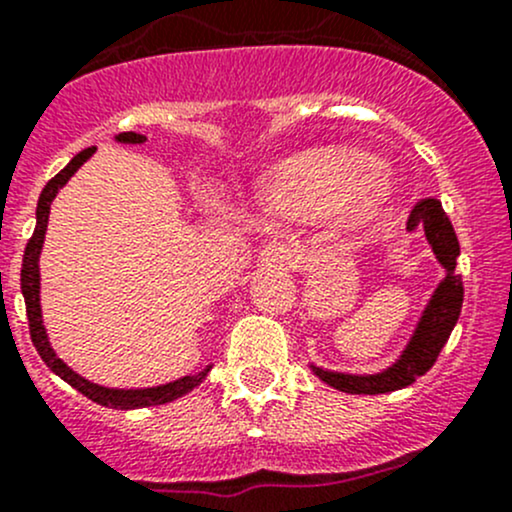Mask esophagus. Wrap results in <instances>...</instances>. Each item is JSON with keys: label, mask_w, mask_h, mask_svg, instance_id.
<instances>
[{"label": "esophagus", "mask_w": 512, "mask_h": 512, "mask_svg": "<svg viewBox=\"0 0 512 512\" xmlns=\"http://www.w3.org/2000/svg\"><path fill=\"white\" fill-rule=\"evenodd\" d=\"M293 261H295L293 251H290L285 244L266 246V249L261 251V256H258V266L280 268V271H285V268L293 266Z\"/></svg>", "instance_id": "obj_1"}]
</instances>
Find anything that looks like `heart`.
<instances>
[{"label": "heart", "mask_w": 512, "mask_h": 512, "mask_svg": "<svg viewBox=\"0 0 512 512\" xmlns=\"http://www.w3.org/2000/svg\"><path fill=\"white\" fill-rule=\"evenodd\" d=\"M381 163L359 151L307 153L285 163L263 185L261 202L268 210L317 217L344 210L346 219H366L383 207L390 188Z\"/></svg>", "instance_id": "1"}]
</instances>
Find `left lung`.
Masks as SVG:
<instances>
[{"instance_id":"left-lung-1","label":"left lung","mask_w":512,"mask_h":512,"mask_svg":"<svg viewBox=\"0 0 512 512\" xmlns=\"http://www.w3.org/2000/svg\"><path fill=\"white\" fill-rule=\"evenodd\" d=\"M425 232L434 258L444 268V276L434 285L430 300L422 307V315L412 329L408 344L398 354L393 364L376 373H346L332 371L310 364L312 373L327 386L351 395H381L393 390L408 388L417 376H425L437 361L439 351L447 344L449 334L459 320L461 302H464V285L461 276L454 273L456 256H459V239H456L452 222L442 210L439 200H422L412 207L405 234Z\"/></svg>"}]
</instances>
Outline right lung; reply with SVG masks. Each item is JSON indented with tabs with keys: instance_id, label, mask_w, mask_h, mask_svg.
<instances>
[{
	"instance_id": "add662e5",
	"label": "right lung",
	"mask_w": 512,
	"mask_h": 512,
	"mask_svg": "<svg viewBox=\"0 0 512 512\" xmlns=\"http://www.w3.org/2000/svg\"><path fill=\"white\" fill-rule=\"evenodd\" d=\"M114 141L119 144H144L146 136L136 134V131H124V134L114 136ZM97 148L90 146L85 151H80L73 161L68 163L56 178H51L46 183V188L41 190V197H38L36 207V229L34 236L29 239L24 251V263H21V293H24L26 302V317H29V329H31V342H34L38 356L46 361V366L51 368L56 376L63 378L65 383H70L75 390H80L85 398L95 400L97 405H104V408L114 410H136V408H151V405H163L170 403V400L180 398V395L190 393L192 388L200 386L205 381V376L210 373L212 366H205L202 371L190 373V376H180L170 383H161V386L151 388H107L100 386V383L87 381L85 376L75 373L73 368L65 364L63 359L56 354V349L51 346V339H48L46 324H43V312H41V268H38V258H41L43 241H46V229H48V214H51V202L56 200L58 190L78 173V168L85 161H90V156Z\"/></svg>"
}]
</instances>
